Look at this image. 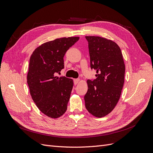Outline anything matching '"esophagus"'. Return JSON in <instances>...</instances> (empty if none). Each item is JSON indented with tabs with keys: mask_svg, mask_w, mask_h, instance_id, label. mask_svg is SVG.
Instances as JSON below:
<instances>
[{
	"mask_svg": "<svg viewBox=\"0 0 153 153\" xmlns=\"http://www.w3.org/2000/svg\"><path fill=\"white\" fill-rule=\"evenodd\" d=\"M80 80L78 79V78H76V79H74V84H75V85H76L78 82H79Z\"/></svg>",
	"mask_w": 153,
	"mask_h": 153,
	"instance_id": "34e87169",
	"label": "esophagus"
}]
</instances>
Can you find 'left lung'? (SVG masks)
Returning a JSON list of instances; mask_svg holds the SVG:
<instances>
[{
    "mask_svg": "<svg viewBox=\"0 0 153 153\" xmlns=\"http://www.w3.org/2000/svg\"><path fill=\"white\" fill-rule=\"evenodd\" d=\"M89 43L91 68L96 79L87 81L85 107L96 117H103L116 106L124 82L125 65L121 50L114 41L99 36H85Z\"/></svg>",
    "mask_w": 153,
    "mask_h": 153,
    "instance_id": "left-lung-1",
    "label": "left lung"
}]
</instances>
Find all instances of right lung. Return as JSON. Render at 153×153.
<instances>
[{"label": "right lung", "instance_id": "add662e5", "mask_svg": "<svg viewBox=\"0 0 153 153\" xmlns=\"http://www.w3.org/2000/svg\"><path fill=\"white\" fill-rule=\"evenodd\" d=\"M79 37L62 38L36 48L29 61L27 84L37 107L48 117L56 119L66 112L73 80L55 74L64 68V56Z\"/></svg>", "mask_w": 153, "mask_h": 153}]
</instances>
